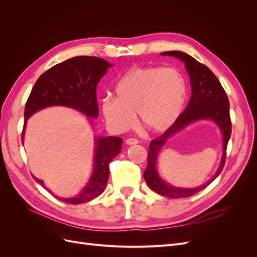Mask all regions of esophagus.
<instances>
[{
  "label": "esophagus",
  "instance_id": "34e87169",
  "mask_svg": "<svg viewBox=\"0 0 257 257\" xmlns=\"http://www.w3.org/2000/svg\"><path fill=\"white\" fill-rule=\"evenodd\" d=\"M125 144H126L127 146L136 145V144H138V141H137L136 138H128V139H126V141H125Z\"/></svg>",
  "mask_w": 257,
  "mask_h": 257
}]
</instances>
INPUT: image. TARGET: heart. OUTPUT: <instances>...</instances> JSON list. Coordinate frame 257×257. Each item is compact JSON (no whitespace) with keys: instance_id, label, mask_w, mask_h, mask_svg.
<instances>
[{"instance_id":"heart-1","label":"heart","mask_w":257,"mask_h":257,"mask_svg":"<svg viewBox=\"0 0 257 257\" xmlns=\"http://www.w3.org/2000/svg\"><path fill=\"white\" fill-rule=\"evenodd\" d=\"M115 96L102 99L106 122L116 132L134 125L138 113L142 125L154 133L174 126L188 96L184 77L175 68L134 67L116 82Z\"/></svg>"}]
</instances>
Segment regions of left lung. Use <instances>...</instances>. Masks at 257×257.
Instances as JSON below:
<instances>
[{
    "instance_id": "8db88e82",
    "label": "left lung",
    "mask_w": 257,
    "mask_h": 257,
    "mask_svg": "<svg viewBox=\"0 0 257 257\" xmlns=\"http://www.w3.org/2000/svg\"><path fill=\"white\" fill-rule=\"evenodd\" d=\"M161 56L174 57L183 62L190 76L192 94L188 107L179 116L174 126L150 143L148 166L144 173V177L148 186L162 196L169 198L190 197L211 183L221 174L224 167L225 159H226V148L231 134L229 102L220 81L206 65L199 63L193 57L182 51L162 52ZM200 119L213 120L221 131L223 152L219 167L214 177L205 185L196 188H177L165 183L160 178L156 168L158 155L162 147L170 138L190 123Z\"/></svg>"
}]
</instances>
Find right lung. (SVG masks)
I'll use <instances>...</instances> for the list:
<instances>
[{
  "label": "right lung",
  "instance_id": "obj_1",
  "mask_svg": "<svg viewBox=\"0 0 257 257\" xmlns=\"http://www.w3.org/2000/svg\"><path fill=\"white\" fill-rule=\"evenodd\" d=\"M111 66L109 62L96 57H75L45 72L35 82L27 100L22 144L28 119L47 107L72 108L87 116L93 126L92 119H96L98 115L97 83ZM122 142L121 137L94 136L93 170L89 181L73 197H56L64 203L77 205L87 203L100 195L108 182L109 163L121 152ZM33 178L37 183L47 189L43 180L34 176Z\"/></svg>",
  "mask_w": 257,
  "mask_h": 257
}]
</instances>
